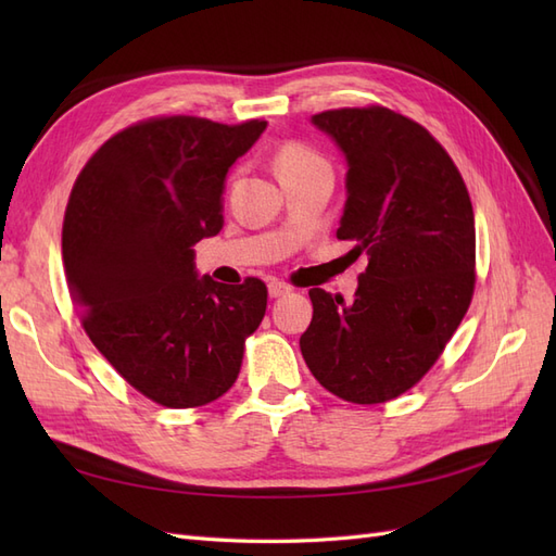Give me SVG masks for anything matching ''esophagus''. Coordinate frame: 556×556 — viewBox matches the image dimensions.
Wrapping results in <instances>:
<instances>
[{
  "instance_id": "obj_1",
  "label": "esophagus",
  "mask_w": 556,
  "mask_h": 556,
  "mask_svg": "<svg viewBox=\"0 0 556 556\" xmlns=\"http://www.w3.org/2000/svg\"><path fill=\"white\" fill-rule=\"evenodd\" d=\"M292 292V285H288V282H282V280H271L268 282V294H271L274 299L276 296H285V294H290Z\"/></svg>"
}]
</instances>
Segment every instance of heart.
Instances as JSON below:
<instances>
[{"instance_id": "obj_1", "label": "heart", "mask_w": 556, "mask_h": 556, "mask_svg": "<svg viewBox=\"0 0 556 556\" xmlns=\"http://www.w3.org/2000/svg\"><path fill=\"white\" fill-rule=\"evenodd\" d=\"M274 164H276V172L280 176V180L304 176L315 169H323V166H329V162L325 160V155L319 153L317 148H313L306 141H299V139L282 141L276 150Z\"/></svg>"}]
</instances>
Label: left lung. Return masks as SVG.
<instances>
[{
    "instance_id": "left-lung-1",
    "label": "left lung",
    "mask_w": 556,
    "mask_h": 556,
    "mask_svg": "<svg viewBox=\"0 0 556 556\" xmlns=\"http://www.w3.org/2000/svg\"><path fill=\"white\" fill-rule=\"evenodd\" d=\"M313 123L348 157L336 237L368 257L355 299L313 288L301 355L343 401L408 392L439 362L476 290V217L466 182L429 129L392 109H331Z\"/></svg>"
}]
</instances>
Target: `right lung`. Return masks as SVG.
I'll list each match as a JSON object with an SVG mask.
<instances>
[{
  "label": "right lung",
  "instance_id": "obj_1",
  "mask_svg": "<svg viewBox=\"0 0 556 556\" xmlns=\"http://www.w3.org/2000/svg\"><path fill=\"white\" fill-rule=\"evenodd\" d=\"M266 121L157 115L97 148L64 211L62 260L80 325L134 390L199 408L237 382L266 285L197 278L192 245L223 229L229 166Z\"/></svg>",
  "mask_w": 556,
  "mask_h": 556
}]
</instances>
